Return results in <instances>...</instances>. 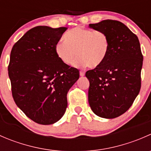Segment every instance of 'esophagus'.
I'll return each instance as SVG.
<instances>
[{
  "label": "esophagus",
  "instance_id": "1",
  "mask_svg": "<svg viewBox=\"0 0 151 151\" xmlns=\"http://www.w3.org/2000/svg\"><path fill=\"white\" fill-rule=\"evenodd\" d=\"M80 75L81 76V77H83V76L85 75V72H84V71H80Z\"/></svg>",
  "mask_w": 151,
  "mask_h": 151
}]
</instances>
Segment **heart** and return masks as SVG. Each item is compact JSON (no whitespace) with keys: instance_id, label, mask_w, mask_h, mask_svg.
I'll return each instance as SVG.
<instances>
[{"instance_id":"1","label":"heart","mask_w":151,"mask_h":151,"mask_svg":"<svg viewBox=\"0 0 151 151\" xmlns=\"http://www.w3.org/2000/svg\"><path fill=\"white\" fill-rule=\"evenodd\" d=\"M64 39L56 44L55 50L58 58L67 66L72 64L78 55L77 66L96 68L104 63L109 52V37L101 30L76 28L67 33Z\"/></svg>"}]
</instances>
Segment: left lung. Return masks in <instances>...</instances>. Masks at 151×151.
Returning a JSON list of instances; mask_svg holds the SVG:
<instances>
[{
    "instance_id": "1",
    "label": "left lung",
    "mask_w": 151,
    "mask_h": 151,
    "mask_svg": "<svg viewBox=\"0 0 151 151\" xmlns=\"http://www.w3.org/2000/svg\"><path fill=\"white\" fill-rule=\"evenodd\" d=\"M90 28L107 34L109 50L100 66L88 70V102L93 112L115 118L130 108L141 88L143 55L137 36L124 24L106 19Z\"/></svg>"
}]
</instances>
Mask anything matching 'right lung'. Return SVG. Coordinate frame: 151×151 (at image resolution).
Masks as SVG:
<instances>
[{
  "label": "right lung",
  "mask_w": 151,
  "mask_h": 151,
  "mask_svg": "<svg viewBox=\"0 0 151 151\" xmlns=\"http://www.w3.org/2000/svg\"><path fill=\"white\" fill-rule=\"evenodd\" d=\"M67 28L36 26L14 44L8 66L12 96L34 122H57L67 107V93L80 77L77 68L65 65L55 45Z\"/></svg>",
  "instance_id": "obj_1"
}]
</instances>
